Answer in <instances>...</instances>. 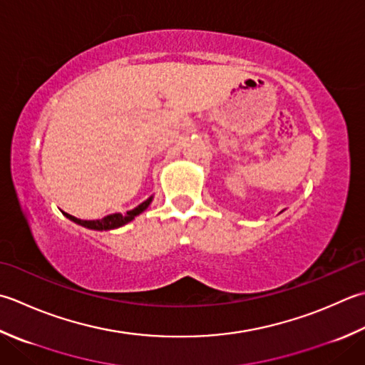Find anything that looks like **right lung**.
Returning <instances> with one entry per match:
<instances>
[{
    "label": "right lung",
    "mask_w": 365,
    "mask_h": 365,
    "mask_svg": "<svg viewBox=\"0 0 365 365\" xmlns=\"http://www.w3.org/2000/svg\"><path fill=\"white\" fill-rule=\"evenodd\" d=\"M150 202H152V197H148L147 201L139 204L138 207H135V209L123 213V215H121V213H112V215H107L101 220H90V221L88 220H78L73 215H69V213H66V212H63V213L69 220H73L74 223H77V225L90 227V230H96V231H107V230H115V227H120V226H123L126 223H130L131 220H134L135 215H139V213H142L147 209Z\"/></svg>",
    "instance_id": "add662e5"
}]
</instances>
